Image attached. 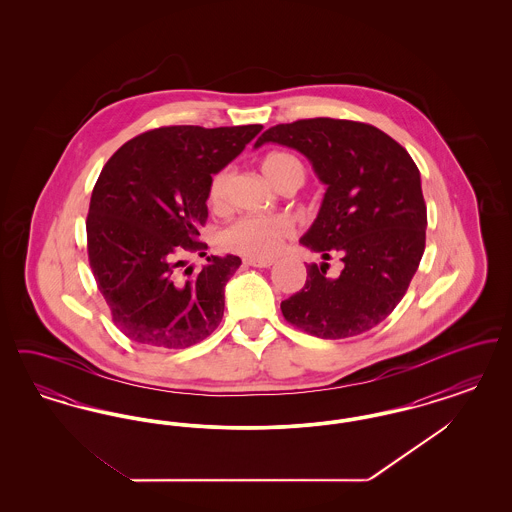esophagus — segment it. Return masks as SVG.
Returning <instances> with one entry per match:
<instances>
[{"label": "esophagus", "mask_w": 512, "mask_h": 512, "mask_svg": "<svg viewBox=\"0 0 512 512\" xmlns=\"http://www.w3.org/2000/svg\"><path fill=\"white\" fill-rule=\"evenodd\" d=\"M244 263L247 267L268 268L274 265V259H265V257H245Z\"/></svg>", "instance_id": "34e87169"}]
</instances>
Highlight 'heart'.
<instances>
[{"instance_id":"b5f03b06","label":"heart","mask_w":512,"mask_h":512,"mask_svg":"<svg viewBox=\"0 0 512 512\" xmlns=\"http://www.w3.org/2000/svg\"><path fill=\"white\" fill-rule=\"evenodd\" d=\"M263 174L268 182L276 186L284 178H297L303 182L305 169L297 157L284 151L268 153L263 159ZM230 184V172L220 171L213 176L209 186V201L211 205H222L226 199ZM293 222L286 217H244L232 222L228 228L220 232V245L230 251H238L253 257H268L274 255L282 244L292 238Z\"/></svg>"}]
</instances>
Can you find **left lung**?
Listing matches in <instances>:
<instances>
[{
  "instance_id": "8db88e82",
  "label": "left lung",
  "mask_w": 512,
  "mask_h": 512,
  "mask_svg": "<svg viewBox=\"0 0 512 512\" xmlns=\"http://www.w3.org/2000/svg\"><path fill=\"white\" fill-rule=\"evenodd\" d=\"M268 142L303 153L326 186L299 240L324 263L307 265L305 286L282 301V315L322 340L359 336L397 307L422 259L428 219L420 172L405 147L365 122L276 124L255 147ZM334 254L344 268L328 277Z\"/></svg>"
}]
</instances>
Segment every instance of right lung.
Wrapping results in <instances>:
<instances>
[{"mask_svg": "<svg viewBox=\"0 0 512 512\" xmlns=\"http://www.w3.org/2000/svg\"><path fill=\"white\" fill-rule=\"evenodd\" d=\"M263 130L245 126H163L126 142L105 163L86 220L88 259L113 322L151 349H184L213 334L236 255H209L186 280V251L207 220L213 174ZM207 255V253H201Z\"/></svg>", "mask_w": 512, "mask_h": 512, "instance_id": "add662e5", "label": "right lung"}]
</instances>
